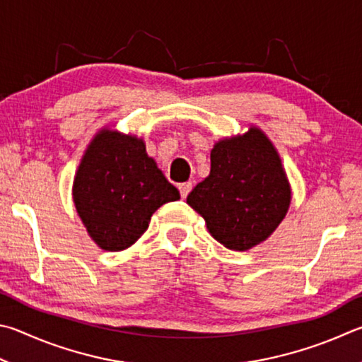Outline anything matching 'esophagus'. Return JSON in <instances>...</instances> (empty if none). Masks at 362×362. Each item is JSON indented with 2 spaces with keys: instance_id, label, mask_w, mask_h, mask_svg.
I'll use <instances>...</instances> for the list:
<instances>
[{
  "instance_id": "1",
  "label": "esophagus",
  "mask_w": 362,
  "mask_h": 362,
  "mask_svg": "<svg viewBox=\"0 0 362 362\" xmlns=\"http://www.w3.org/2000/svg\"><path fill=\"white\" fill-rule=\"evenodd\" d=\"M191 191H192V182L191 181L182 182V185H180V192H181V197L182 199H186Z\"/></svg>"
}]
</instances>
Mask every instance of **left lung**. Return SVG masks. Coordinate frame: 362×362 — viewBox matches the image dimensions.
<instances>
[{
    "label": "left lung",
    "instance_id": "left-lung-1",
    "mask_svg": "<svg viewBox=\"0 0 362 362\" xmlns=\"http://www.w3.org/2000/svg\"><path fill=\"white\" fill-rule=\"evenodd\" d=\"M210 158V175L187 195V205L226 248H255L281 224L293 199L280 154L251 125L248 132L214 143Z\"/></svg>",
    "mask_w": 362,
    "mask_h": 362
}]
</instances>
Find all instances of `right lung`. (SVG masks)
<instances>
[{"label":"right lung","instance_id":"1","mask_svg":"<svg viewBox=\"0 0 362 362\" xmlns=\"http://www.w3.org/2000/svg\"><path fill=\"white\" fill-rule=\"evenodd\" d=\"M177 199L180 191L148 156L143 138L107 127L88 143L73 181L78 216L105 251L130 248L152 214Z\"/></svg>","mask_w":362,"mask_h":362}]
</instances>
